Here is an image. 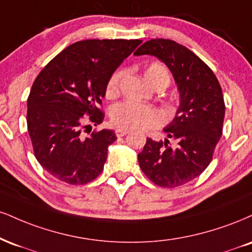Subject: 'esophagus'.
Listing matches in <instances>:
<instances>
[{
	"label": "esophagus",
	"instance_id": "1",
	"mask_svg": "<svg viewBox=\"0 0 252 252\" xmlns=\"http://www.w3.org/2000/svg\"><path fill=\"white\" fill-rule=\"evenodd\" d=\"M116 136L117 137H123V136H126V134H129V130H126V129H120L117 128L116 129Z\"/></svg>",
	"mask_w": 252,
	"mask_h": 252
}]
</instances>
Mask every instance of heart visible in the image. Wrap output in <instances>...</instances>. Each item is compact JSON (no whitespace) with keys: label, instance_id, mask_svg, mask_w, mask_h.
I'll return each instance as SVG.
<instances>
[{"label":"heart","instance_id":"b5f03b06","mask_svg":"<svg viewBox=\"0 0 252 252\" xmlns=\"http://www.w3.org/2000/svg\"><path fill=\"white\" fill-rule=\"evenodd\" d=\"M123 75V70H117L111 75L105 90L108 96L116 95ZM144 77L150 86L160 82L169 84L170 82L168 69L160 63H151L144 70ZM110 118L115 126L126 130L148 129L159 126L163 122V115L157 109L131 101L121 102L114 105L110 111Z\"/></svg>","mask_w":252,"mask_h":252}]
</instances>
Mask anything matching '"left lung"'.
Returning a JSON list of instances; mask_svg holds the SVG:
<instances>
[{
  "label": "left lung",
  "instance_id": "obj_1",
  "mask_svg": "<svg viewBox=\"0 0 252 252\" xmlns=\"http://www.w3.org/2000/svg\"><path fill=\"white\" fill-rule=\"evenodd\" d=\"M134 55H151L162 61L180 93L174 120L163 129L168 138L158 142L147 138L138 154L139 166L157 186H183L198 177L213 159L225 115L222 88L198 56L171 39H150Z\"/></svg>",
  "mask_w": 252,
  "mask_h": 252
}]
</instances>
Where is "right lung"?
I'll return each mask as SVG.
<instances>
[{"instance_id":"obj_1","label":"right lung","mask_w":252,"mask_h":252,"mask_svg":"<svg viewBox=\"0 0 252 252\" xmlns=\"http://www.w3.org/2000/svg\"><path fill=\"white\" fill-rule=\"evenodd\" d=\"M141 39H86L66 47L32 84L27 124L36 159L57 180L80 186L101 174L108 148L117 137L103 129L83 135L87 122L99 124L98 107L109 78Z\"/></svg>"}]
</instances>
